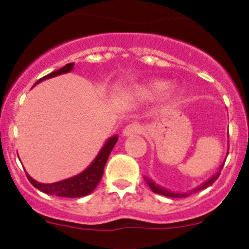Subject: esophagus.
Segmentation results:
<instances>
[{
    "label": "esophagus",
    "mask_w": 249,
    "mask_h": 249,
    "mask_svg": "<svg viewBox=\"0 0 249 249\" xmlns=\"http://www.w3.org/2000/svg\"><path fill=\"white\" fill-rule=\"evenodd\" d=\"M142 131H143V127L141 126L140 124H137V123H132V124H129L127 126H125V129L123 130V136L129 137V136L140 135Z\"/></svg>",
    "instance_id": "obj_1"
}]
</instances>
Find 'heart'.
I'll return each mask as SVG.
<instances>
[{
    "instance_id": "obj_1",
    "label": "heart",
    "mask_w": 249,
    "mask_h": 249,
    "mask_svg": "<svg viewBox=\"0 0 249 249\" xmlns=\"http://www.w3.org/2000/svg\"><path fill=\"white\" fill-rule=\"evenodd\" d=\"M168 87V82L163 80H154L150 82L144 83V85H141L138 87H136L133 89V96L140 100H150V99L156 98L160 95L163 90L167 89ZM180 95H181V91L175 86L168 88L166 93V101L168 104H174L179 100Z\"/></svg>"
}]
</instances>
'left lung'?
I'll return each instance as SVG.
<instances>
[{
    "label": "left lung",
    "instance_id": "obj_1",
    "mask_svg": "<svg viewBox=\"0 0 249 249\" xmlns=\"http://www.w3.org/2000/svg\"><path fill=\"white\" fill-rule=\"evenodd\" d=\"M228 150H229V149H228ZM227 155H228V154H227ZM223 166H224V163L222 164L221 167H219V171L217 172L216 174H214V175H213V177H211L210 179L206 180L205 182H203V184L199 185V186H198V187L193 188V190H192V191H190V192H185V193H180V192H172V191L166 190V188H164V187H161V186H159V185H156L155 182L153 181V180L149 179V178H146V177H144V180H145L146 184H148V186L151 188V191H153L154 193H158V195L166 196V197H171V198H185V197H187V196L192 195V193H197L198 191H201V190H204V188H206V187L211 186V185H213V182L216 181L217 179H218L219 174H221V169L223 168Z\"/></svg>",
    "mask_w": 249,
    "mask_h": 249
}]
</instances>
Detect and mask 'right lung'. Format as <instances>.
Instances as JSON below:
<instances>
[{
  "label": "right lung",
  "instance_id": "add662e5",
  "mask_svg": "<svg viewBox=\"0 0 249 249\" xmlns=\"http://www.w3.org/2000/svg\"><path fill=\"white\" fill-rule=\"evenodd\" d=\"M72 68H74V63H69V64L64 65V67L61 68V69L56 70V71L51 72V74L46 75V76H44L43 78H40V80H38L36 81V83L41 82V81L44 80H48V78L70 72L72 70ZM117 141H118L117 135L109 137L108 140L106 141V143H105L103 148H101V150L99 151L96 158L94 159V161L91 162L85 171L81 172L80 174L75 175V177L62 180V181L52 182V184H41V182L36 181L33 178H31L30 175L26 173L27 179L30 180V182L33 185V186L38 188V190L41 191V192L46 193V195L58 196V197H67V198H80V197H83V196L89 195V193L93 192L94 188L98 186L99 182H100L101 178H103V174H104L105 164H106L107 159H108L112 149H113V146L116 145Z\"/></svg>",
  "mask_w": 249,
  "mask_h": 249
}]
</instances>
